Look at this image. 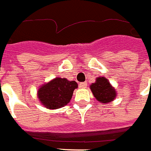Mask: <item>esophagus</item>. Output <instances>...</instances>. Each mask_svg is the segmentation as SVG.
I'll list each match as a JSON object with an SVG mask.
<instances>
[{
    "label": "esophagus",
    "mask_w": 151,
    "mask_h": 151,
    "mask_svg": "<svg viewBox=\"0 0 151 151\" xmlns=\"http://www.w3.org/2000/svg\"><path fill=\"white\" fill-rule=\"evenodd\" d=\"M87 83H88L87 82H83V83H80V84H79V85H80V88H85L87 87V85H88Z\"/></svg>",
    "instance_id": "34e87169"
}]
</instances>
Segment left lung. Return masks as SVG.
I'll list each match as a JSON object with an SVG mask.
<instances>
[{"mask_svg": "<svg viewBox=\"0 0 151 151\" xmlns=\"http://www.w3.org/2000/svg\"><path fill=\"white\" fill-rule=\"evenodd\" d=\"M90 88L96 99L102 104H108L116 98V90L105 77L96 78L95 83L90 85Z\"/></svg>", "mask_w": 151, "mask_h": 151, "instance_id": "1", "label": "left lung"}]
</instances>
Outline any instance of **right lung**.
Instances as JSON below:
<instances>
[{
  "label": "right lung",
  "mask_w": 151,
  "mask_h": 151,
  "mask_svg": "<svg viewBox=\"0 0 151 151\" xmlns=\"http://www.w3.org/2000/svg\"><path fill=\"white\" fill-rule=\"evenodd\" d=\"M78 88L76 81L57 77L38 89V97L44 107L56 109L63 107L71 101L73 92Z\"/></svg>",
  "instance_id": "1"
}]
</instances>
